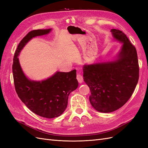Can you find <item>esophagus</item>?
<instances>
[{
  "label": "esophagus",
  "mask_w": 148,
  "mask_h": 148,
  "mask_svg": "<svg viewBox=\"0 0 148 148\" xmlns=\"http://www.w3.org/2000/svg\"><path fill=\"white\" fill-rule=\"evenodd\" d=\"M77 79L78 82L79 83H82L83 82V76L82 75H80V74H77Z\"/></svg>",
  "instance_id": "34e87169"
}]
</instances>
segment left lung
I'll list each match as a JSON object with an SVG mask.
<instances>
[{
	"label": "left lung",
	"instance_id": "1",
	"mask_svg": "<svg viewBox=\"0 0 148 148\" xmlns=\"http://www.w3.org/2000/svg\"><path fill=\"white\" fill-rule=\"evenodd\" d=\"M111 32L123 42L118 59L83 66L84 82L91 91L89 101L96 110L104 113L122 107L132 96L139 79L135 47L122 31L112 29Z\"/></svg>",
	"mask_w": 148,
	"mask_h": 148
}]
</instances>
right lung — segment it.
Returning <instances> with one entry per match:
<instances>
[{"label":"right lung","instance_id":"1","mask_svg":"<svg viewBox=\"0 0 148 148\" xmlns=\"http://www.w3.org/2000/svg\"><path fill=\"white\" fill-rule=\"evenodd\" d=\"M50 31L51 29H48L29 32L18 46L12 65L13 82L18 96L31 111L47 119L59 117L66 109L70 93L78 86L76 70L69 72L58 71L41 82L30 81L22 71L18 56L31 39L46 34Z\"/></svg>","mask_w":148,"mask_h":148}]
</instances>
